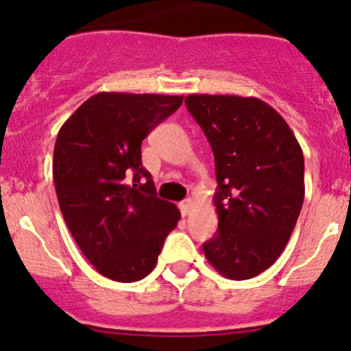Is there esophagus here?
<instances>
[{"instance_id":"obj_1","label":"esophagus","mask_w":351,"mask_h":351,"mask_svg":"<svg viewBox=\"0 0 351 351\" xmlns=\"http://www.w3.org/2000/svg\"><path fill=\"white\" fill-rule=\"evenodd\" d=\"M180 210H182L183 215L189 214V212L192 210V200H190V198L189 200H183L182 204H180Z\"/></svg>"}]
</instances>
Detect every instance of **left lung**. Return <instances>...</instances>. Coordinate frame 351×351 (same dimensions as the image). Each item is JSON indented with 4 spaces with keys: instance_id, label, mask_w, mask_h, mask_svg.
Listing matches in <instances>:
<instances>
[{
    "instance_id": "left-lung-1",
    "label": "left lung",
    "mask_w": 351,
    "mask_h": 351,
    "mask_svg": "<svg viewBox=\"0 0 351 351\" xmlns=\"http://www.w3.org/2000/svg\"><path fill=\"white\" fill-rule=\"evenodd\" d=\"M185 105L215 159L217 234L208 263L247 280L277 261L304 202V154L284 117L254 97L189 95Z\"/></svg>"
}]
</instances>
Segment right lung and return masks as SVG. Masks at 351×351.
<instances>
[{
	"label": "right lung",
	"mask_w": 351,
	"mask_h": 351,
	"mask_svg": "<svg viewBox=\"0 0 351 351\" xmlns=\"http://www.w3.org/2000/svg\"><path fill=\"white\" fill-rule=\"evenodd\" d=\"M183 97L101 91L62 123L54 146L56 193L74 241L115 282L154 270L180 210L156 197L141 144L180 108Z\"/></svg>",
	"instance_id": "right-lung-1"
}]
</instances>
